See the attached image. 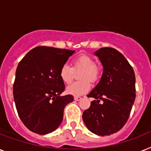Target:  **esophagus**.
Instances as JSON below:
<instances>
[{
  "label": "esophagus",
  "instance_id": "34e87169",
  "mask_svg": "<svg viewBox=\"0 0 151 151\" xmlns=\"http://www.w3.org/2000/svg\"><path fill=\"white\" fill-rule=\"evenodd\" d=\"M73 99H74V100H75V101H80V100H81L82 98L80 96H74V98H73Z\"/></svg>",
  "mask_w": 151,
  "mask_h": 151
}]
</instances>
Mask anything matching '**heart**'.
Returning a JSON list of instances; mask_svg holds the SVG:
<instances>
[{
  "label": "heart",
  "mask_w": 151,
  "mask_h": 151,
  "mask_svg": "<svg viewBox=\"0 0 151 151\" xmlns=\"http://www.w3.org/2000/svg\"><path fill=\"white\" fill-rule=\"evenodd\" d=\"M73 67L64 64L60 70V77L63 83L70 84L74 77V70H82L81 78L82 81H77L67 87L68 94L79 96L88 92L91 89V81L95 82L99 80L101 69L99 65L95 63V60L88 55L82 54L76 57L73 61Z\"/></svg>",
  "instance_id": "b5f03b06"
}]
</instances>
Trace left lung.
Wrapping results in <instances>:
<instances>
[{
	"instance_id": "left-lung-1",
	"label": "left lung",
	"mask_w": 151,
	"mask_h": 151,
	"mask_svg": "<svg viewBox=\"0 0 151 151\" xmlns=\"http://www.w3.org/2000/svg\"><path fill=\"white\" fill-rule=\"evenodd\" d=\"M103 66L101 80L88 94L94 98L83 112L84 124L99 136H109L123 127L136 99L135 73L125 56L116 49L104 47L95 51Z\"/></svg>"
}]
</instances>
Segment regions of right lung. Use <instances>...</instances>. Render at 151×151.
I'll return each instance as SVG.
<instances>
[{"label": "right lung", "mask_w": 151, "mask_h": 151, "mask_svg": "<svg viewBox=\"0 0 151 151\" xmlns=\"http://www.w3.org/2000/svg\"><path fill=\"white\" fill-rule=\"evenodd\" d=\"M74 50L38 46L19 62L13 85L18 116L29 130L40 135L52 133L61 124L65 106L71 95L61 96L65 89L60 70Z\"/></svg>", "instance_id": "add662e5"}]
</instances>
